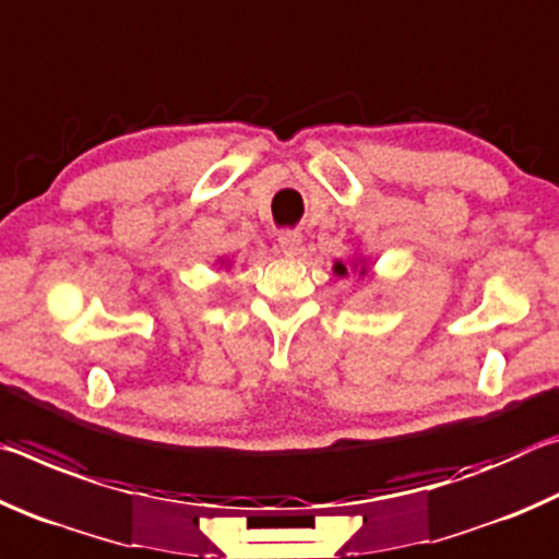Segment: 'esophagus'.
I'll return each mask as SVG.
<instances>
[{"instance_id": "esophagus-1", "label": "esophagus", "mask_w": 559, "mask_h": 559, "mask_svg": "<svg viewBox=\"0 0 559 559\" xmlns=\"http://www.w3.org/2000/svg\"><path fill=\"white\" fill-rule=\"evenodd\" d=\"M278 246H281V251L286 253V257H296V253L300 251V246H302V234L290 231V229L281 231L278 234Z\"/></svg>"}]
</instances>
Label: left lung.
Segmentation results:
<instances>
[{
    "mask_svg": "<svg viewBox=\"0 0 559 559\" xmlns=\"http://www.w3.org/2000/svg\"><path fill=\"white\" fill-rule=\"evenodd\" d=\"M333 271L337 273V276H347V269H345V263H343V261H335ZM362 271H365V266H362Z\"/></svg>",
    "mask_w": 559,
    "mask_h": 559,
    "instance_id": "8db88e82",
    "label": "left lung"
}]
</instances>
